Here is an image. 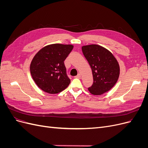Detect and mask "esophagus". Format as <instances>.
<instances>
[{"label": "esophagus", "mask_w": 148, "mask_h": 148, "mask_svg": "<svg viewBox=\"0 0 148 148\" xmlns=\"http://www.w3.org/2000/svg\"><path fill=\"white\" fill-rule=\"evenodd\" d=\"M81 76H82L81 74L79 73V74H78L77 76H76L75 78H81Z\"/></svg>", "instance_id": "esophagus-1"}]
</instances>
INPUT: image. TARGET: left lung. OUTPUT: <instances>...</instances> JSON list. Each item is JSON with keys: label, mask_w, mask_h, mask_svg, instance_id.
<instances>
[{"label": "left lung", "mask_w": 148, "mask_h": 148, "mask_svg": "<svg viewBox=\"0 0 148 148\" xmlns=\"http://www.w3.org/2000/svg\"><path fill=\"white\" fill-rule=\"evenodd\" d=\"M82 51L93 76V84L89 91L94 95H101L110 90L120 75V66L115 57L107 49L97 44L83 46Z\"/></svg>", "instance_id": "obj_1"}]
</instances>
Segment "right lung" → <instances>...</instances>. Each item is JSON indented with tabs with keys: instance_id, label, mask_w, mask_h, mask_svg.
Listing matches in <instances>:
<instances>
[{
	"instance_id": "right-lung-1",
	"label": "right lung",
	"mask_w": 148,
	"mask_h": 148,
	"mask_svg": "<svg viewBox=\"0 0 148 148\" xmlns=\"http://www.w3.org/2000/svg\"><path fill=\"white\" fill-rule=\"evenodd\" d=\"M73 46L71 44H49L36 53L30 64V73L35 83L44 92L57 94L69 85L64 60Z\"/></svg>"
}]
</instances>
